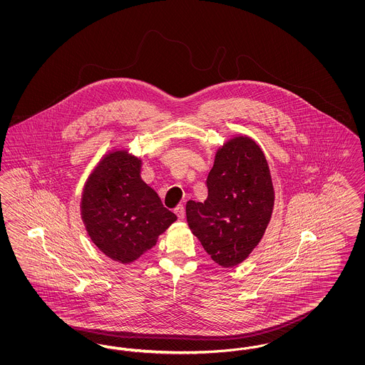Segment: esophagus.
<instances>
[{
	"instance_id": "esophagus-1",
	"label": "esophagus",
	"mask_w": 365,
	"mask_h": 365,
	"mask_svg": "<svg viewBox=\"0 0 365 365\" xmlns=\"http://www.w3.org/2000/svg\"><path fill=\"white\" fill-rule=\"evenodd\" d=\"M174 212L175 215L178 216V220H183L185 219V208H183V205H178L174 209Z\"/></svg>"
}]
</instances>
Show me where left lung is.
Returning <instances> with one entry per match:
<instances>
[{
    "label": "left lung",
    "mask_w": 365,
    "mask_h": 365,
    "mask_svg": "<svg viewBox=\"0 0 365 365\" xmlns=\"http://www.w3.org/2000/svg\"><path fill=\"white\" fill-rule=\"evenodd\" d=\"M205 183L207 201L186 204L187 225L212 260L234 267L260 242L271 219L268 163L253 139L237 137L219 149Z\"/></svg>",
    "instance_id": "1"
}]
</instances>
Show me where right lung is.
I'll list each match as a JSON object with an SVG mask.
<instances>
[{
  "mask_svg": "<svg viewBox=\"0 0 365 365\" xmlns=\"http://www.w3.org/2000/svg\"><path fill=\"white\" fill-rule=\"evenodd\" d=\"M139 164L123 150L108 155L88 178L82 197L90 238L108 257L124 264L152 249L176 220L140 179Z\"/></svg>",
  "mask_w": 365,
  "mask_h": 365,
  "instance_id": "right-lung-1",
  "label": "right lung"
}]
</instances>
